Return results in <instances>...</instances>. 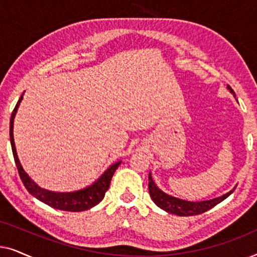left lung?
<instances>
[{
    "label": "left lung",
    "instance_id": "left-lung-1",
    "mask_svg": "<svg viewBox=\"0 0 257 257\" xmlns=\"http://www.w3.org/2000/svg\"><path fill=\"white\" fill-rule=\"evenodd\" d=\"M227 87L228 90L230 91V93H233V96L236 97L233 89H231L229 85ZM235 188L236 187H234L231 191L226 193V194H223L222 196H217L215 199L206 200V201H187V200H182L175 198V196L168 195L167 193L161 191V189L157 186L156 182H154L151 173L149 174V191L154 203H156L158 207H160L161 209L166 210L167 213L175 214V215L179 216H191L205 213L210 208H213L214 206H216L217 203L223 201L224 199H227L228 196L235 191Z\"/></svg>",
    "mask_w": 257,
    "mask_h": 257
}]
</instances>
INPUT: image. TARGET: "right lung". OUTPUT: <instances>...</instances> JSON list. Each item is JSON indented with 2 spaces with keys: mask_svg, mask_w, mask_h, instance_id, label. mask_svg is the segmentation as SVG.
<instances>
[{
  "mask_svg": "<svg viewBox=\"0 0 257 257\" xmlns=\"http://www.w3.org/2000/svg\"><path fill=\"white\" fill-rule=\"evenodd\" d=\"M23 94L17 101L15 108H14L12 117H10V144H12V150L14 154V159H15V164L17 170H19V174L22 180L24 187L27 191L30 193L31 195L35 196L37 200L44 202L45 205L52 207V208L66 210V212H83V210H87L92 208L96 205H98L101 200L104 199L105 193L110 187L111 179L113 177L114 172L119 167L121 161L119 160L117 163L112 164L92 185L87 186V187L83 189H78L75 192H52L48 191V189L42 188L31 179L26 171L23 170L22 165L20 163L19 156H17L15 142H14V119H15L17 108H19L21 101L23 99Z\"/></svg>",
  "mask_w": 257,
  "mask_h": 257,
  "instance_id": "right-lung-1",
  "label": "right lung"
}]
</instances>
